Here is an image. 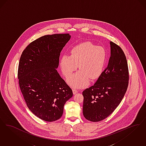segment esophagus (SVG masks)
I'll return each mask as SVG.
<instances>
[{
	"instance_id": "1",
	"label": "esophagus",
	"mask_w": 146,
	"mask_h": 146,
	"mask_svg": "<svg viewBox=\"0 0 146 146\" xmlns=\"http://www.w3.org/2000/svg\"><path fill=\"white\" fill-rule=\"evenodd\" d=\"M72 91H73V93H74V94H76V93H78V90H77L76 89H73L72 90Z\"/></svg>"
}]
</instances>
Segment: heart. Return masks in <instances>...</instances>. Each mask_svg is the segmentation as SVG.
<instances>
[{"mask_svg":"<svg viewBox=\"0 0 146 146\" xmlns=\"http://www.w3.org/2000/svg\"><path fill=\"white\" fill-rule=\"evenodd\" d=\"M71 56H63L60 66L64 76L68 77L77 69L80 70L68 79V82L75 88L87 86L89 78L94 80L101 76L107 60V52L102 46L86 42L74 47Z\"/></svg>","mask_w":146,"mask_h":146,"instance_id":"heart-1","label":"heart"}]
</instances>
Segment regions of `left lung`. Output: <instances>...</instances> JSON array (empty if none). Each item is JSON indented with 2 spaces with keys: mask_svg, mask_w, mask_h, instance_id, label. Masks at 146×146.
<instances>
[{
  "mask_svg": "<svg viewBox=\"0 0 146 146\" xmlns=\"http://www.w3.org/2000/svg\"><path fill=\"white\" fill-rule=\"evenodd\" d=\"M111 57L108 67L95 84L83 91V114L88 121H102L121 103L129 84L127 58L121 47L110 42Z\"/></svg>",
  "mask_w": 146,
  "mask_h": 146,
  "instance_id": "left-lung-1",
  "label": "left lung"
}]
</instances>
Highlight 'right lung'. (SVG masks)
<instances>
[{
  "mask_svg": "<svg viewBox=\"0 0 146 146\" xmlns=\"http://www.w3.org/2000/svg\"><path fill=\"white\" fill-rule=\"evenodd\" d=\"M69 34H55L33 41L19 59V88L33 114L46 121L59 119L72 89L57 72L60 52L70 40Z\"/></svg>",
  "mask_w": 146,
  "mask_h": 146,
  "instance_id": "add662e5",
  "label": "right lung"
}]
</instances>
